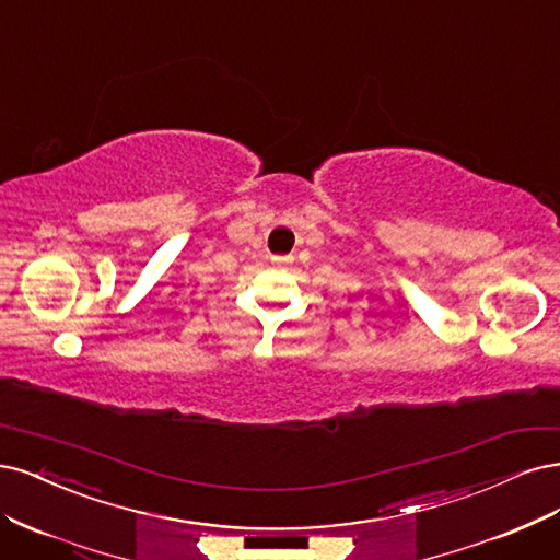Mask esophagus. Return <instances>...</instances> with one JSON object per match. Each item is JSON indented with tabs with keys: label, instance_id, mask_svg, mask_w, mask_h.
Here are the masks:
<instances>
[{
	"label": "esophagus",
	"instance_id": "obj_1",
	"mask_svg": "<svg viewBox=\"0 0 560 560\" xmlns=\"http://www.w3.org/2000/svg\"><path fill=\"white\" fill-rule=\"evenodd\" d=\"M288 260H291V258H285V256H275L272 258V262H277V265H285Z\"/></svg>",
	"mask_w": 560,
	"mask_h": 560
}]
</instances>
